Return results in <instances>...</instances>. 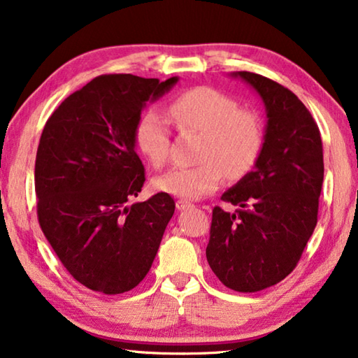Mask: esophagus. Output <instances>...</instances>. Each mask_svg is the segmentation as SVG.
Returning <instances> with one entry per match:
<instances>
[{"mask_svg":"<svg viewBox=\"0 0 358 358\" xmlns=\"http://www.w3.org/2000/svg\"><path fill=\"white\" fill-rule=\"evenodd\" d=\"M192 207V203L188 201H177V208L178 210H188Z\"/></svg>","mask_w":358,"mask_h":358,"instance_id":"esophagus-1","label":"esophagus"}]
</instances>
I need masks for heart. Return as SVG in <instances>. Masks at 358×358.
<instances>
[{
    "mask_svg": "<svg viewBox=\"0 0 358 358\" xmlns=\"http://www.w3.org/2000/svg\"><path fill=\"white\" fill-rule=\"evenodd\" d=\"M180 130L199 132V164L175 167L155 180L156 189L181 199H199L215 191L223 177L239 178L248 172L261 150L263 132L258 117L239 110L236 100L212 87H194L178 95L169 106ZM138 150L151 162L162 167L170 151V124L157 110L141 115L135 129Z\"/></svg>",
    "mask_w": 358,
    "mask_h": 358,
    "instance_id": "obj_1",
    "label": "heart"
}]
</instances>
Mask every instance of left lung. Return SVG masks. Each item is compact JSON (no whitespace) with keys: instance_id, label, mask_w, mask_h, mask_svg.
<instances>
[{"instance_id":"8db88e82","label":"left lung","mask_w":358,"mask_h":358,"mask_svg":"<svg viewBox=\"0 0 358 358\" xmlns=\"http://www.w3.org/2000/svg\"><path fill=\"white\" fill-rule=\"evenodd\" d=\"M258 94L266 126L252 172L223 192L234 213L215 207L207 261L231 290L253 293L296 268L315 229L323 183L319 127L308 108L272 79L234 71Z\"/></svg>"}]
</instances>
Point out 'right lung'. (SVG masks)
<instances>
[{"mask_svg": "<svg viewBox=\"0 0 358 358\" xmlns=\"http://www.w3.org/2000/svg\"><path fill=\"white\" fill-rule=\"evenodd\" d=\"M178 79L99 76L44 126L35 164L39 226L66 271L90 290H132L156 258L175 202L157 192L127 206L145 181L135 129L146 103Z\"/></svg>", "mask_w": 358, "mask_h": 358, "instance_id": "obj_1", "label": "right lung"}]
</instances>
